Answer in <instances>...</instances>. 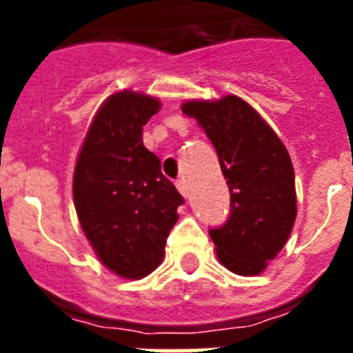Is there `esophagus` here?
Here are the masks:
<instances>
[{"label":"esophagus","mask_w":353,"mask_h":353,"mask_svg":"<svg viewBox=\"0 0 353 353\" xmlns=\"http://www.w3.org/2000/svg\"><path fill=\"white\" fill-rule=\"evenodd\" d=\"M176 187H177V190H179V192H181L183 196H185V198H187V196H188L187 181H185V179H177V181H176Z\"/></svg>","instance_id":"obj_1"}]
</instances>
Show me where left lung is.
Masks as SVG:
<instances>
[{"label":"left lung","mask_w":353,"mask_h":353,"mask_svg":"<svg viewBox=\"0 0 353 353\" xmlns=\"http://www.w3.org/2000/svg\"><path fill=\"white\" fill-rule=\"evenodd\" d=\"M194 117L214 144L231 192V214L210 229L220 262L236 274L262 273L290 238L296 218L295 172L276 133L245 101H190Z\"/></svg>","instance_id":"1"}]
</instances>
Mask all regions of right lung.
Masks as SVG:
<instances>
[{"label": "right lung", "mask_w": 353, "mask_h": 353, "mask_svg": "<svg viewBox=\"0 0 353 353\" xmlns=\"http://www.w3.org/2000/svg\"><path fill=\"white\" fill-rule=\"evenodd\" d=\"M159 101L121 91L91 122L74 166L73 198L82 231L108 269L143 279L165 256L166 238L185 203L161 161L143 144Z\"/></svg>", "instance_id": "1"}]
</instances>
